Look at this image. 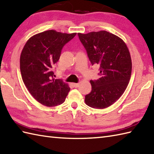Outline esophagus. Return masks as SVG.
I'll list each match as a JSON object with an SVG mask.
<instances>
[{
	"label": "esophagus",
	"instance_id": "obj_1",
	"mask_svg": "<svg viewBox=\"0 0 154 154\" xmlns=\"http://www.w3.org/2000/svg\"><path fill=\"white\" fill-rule=\"evenodd\" d=\"M79 83H73V87H79Z\"/></svg>",
	"mask_w": 154,
	"mask_h": 154
}]
</instances>
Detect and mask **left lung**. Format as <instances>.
I'll use <instances>...</instances> for the list:
<instances>
[{
  "instance_id": "obj_1",
  "label": "left lung",
  "mask_w": 154,
  "mask_h": 154,
  "mask_svg": "<svg viewBox=\"0 0 154 154\" xmlns=\"http://www.w3.org/2000/svg\"><path fill=\"white\" fill-rule=\"evenodd\" d=\"M92 65L99 66L100 78L91 80L92 90L85 95L87 105L105 109L124 93L131 77L132 60L122 39L106 31L78 33Z\"/></svg>"
}]
</instances>
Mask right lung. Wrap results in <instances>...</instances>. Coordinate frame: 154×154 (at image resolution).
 <instances>
[{
    "label": "right lung",
    "instance_id": "add662e5",
    "mask_svg": "<svg viewBox=\"0 0 154 154\" xmlns=\"http://www.w3.org/2000/svg\"><path fill=\"white\" fill-rule=\"evenodd\" d=\"M76 33L47 30L31 37L20 59L22 78L28 91L38 102L46 106L63 103L70 88L62 79H55L53 69L61 50Z\"/></svg>",
    "mask_w": 154,
    "mask_h": 154
}]
</instances>
